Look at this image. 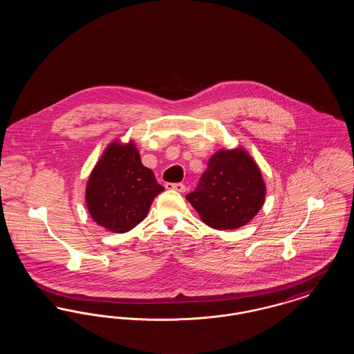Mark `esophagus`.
Instances as JSON below:
<instances>
[{
    "mask_svg": "<svg viewBox=\"0 0 354 354\" xmlns=\"http://www.w3.org/2000/svg\"><path fill=\"white\" fill-rule=\"evenodd\" d=\"M167 189H175L178 192H185V185L183 183H167L166 185Z\"/></svg>",
    "mask_w": 354,
    "mask_h": 354,
    "instance_id": "34e87169",
    "label": "esophagus"
}]
</instances>
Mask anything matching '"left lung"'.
I'll list each match as a JSON object with an SVG mask.
<instances>
[{
	"label": "left lung",
	"mask_w": 354,
	"mask_h": 354,
	"mask_svg": "<svg viewBox=\"0 0 354 354\" xmlns=\"http://www.w3.org/2000/svg\"><path fill=\"white\" fill-rule=\"evenodd\" d=\"M185 199L207 225L235 230L253 219L263 207L266 185L247 152L221 150L211 156L199 185Z\"/></svg>",
	"instance_id": "obj_1"
}]
</instances>
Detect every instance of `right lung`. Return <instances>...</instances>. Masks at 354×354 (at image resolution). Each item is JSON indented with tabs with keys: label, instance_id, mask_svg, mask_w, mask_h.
Masks as SVG:
<instances>
[{
	"label": "right lung",
	"instance_id": "add662e5",
	"mask_svg": "<svg viewBox=\"0 0 354 354\" xmlns=\"http://www.w3.org/2000/svg\"><path fill=\"white\" fill-rule=\"evenodd\" d=\"M163 191L151 169L142 165L134 143H111L88 178L86 204L95 223L122 234L146 218Z\"/></svg>",
	"mask_w": 354,
	"mask_h": 354
}]
</instances>
